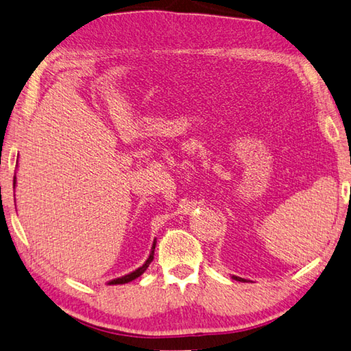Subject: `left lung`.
Segmentation results:
<instances>
[{
    "instance_id": "left-lung-1",
    "label": "left lung",
    "mask_w": 351,
    "mask_h": 351,
    "mask_svg": "<svg viewBox=\"0 0 351 351\" xmlns=\"http://www.w3.org/2000/svg\"><path fill=\"white\" fill-rule=\"evenodd\" d=\"M234 278H235V280H237V281H243V280H241V278H238V276H234Z\"/></svg>"
}]
</instances>
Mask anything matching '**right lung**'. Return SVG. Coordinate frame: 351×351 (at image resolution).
Masks as SVG:
<instances>
[{"instance_id": "add662e5", "label": "right lung", "mask_w": 351, "mask_h": 351, "mask_svg": "<svg viewBox=\"0 0 351 351\" xmlns=\"http://www.w3.org/2000/svg\"><path fill=\"white\" fill-rule=\"evenodd\" d=\"M13 186H15V177H13ZM154 249H156V240H154V244H153V247H151V254H149V256H148V260L145 261V264L142 267H138V269H136L134 272H131V274H128V275H125V276H122V278H116V280H113V281H110L108 284H125V282H130V281H133V280H136L137 276H141L145 270L148 269V266L151 264V261L154 260Z\"/></svg>"}]
</instances>
